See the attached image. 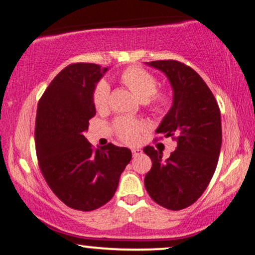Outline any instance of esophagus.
Masks as SVG:
<instances>
[{
    "label": "esophagus",
    "mask_w": 255,
    "mask_h": 255,
    "mask_svg": "<svg viewBox=\"0 0 255 255\" xmlns=\"http://www.w3.org/2000/svg\"><path fill=\"white\" fill-rule=\"evenodd\" d=\"M131 154H133V157H139L140 154H142V151L140 148H133L131 150Z\"/></svg>",
    "instance_id": "esophagus-1"
}]
</instances>
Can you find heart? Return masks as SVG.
<instances>
[{"label":"heart","mask_w":255,"mask_h":255,"mask_svg":"<svg viewBox=\"0 0 255 255\" xmlns=\"http://www.w3.org/2000/svg\"><path fill=\"white\" fill-rule=\"evenodd\" d=\"M120 80L128 87L152 114L160 115L165 113L171 102V95L166 90H157L158 80L153 74L139 67L126 68L120 75ZM109 85L104 80L99 81L93 90L92 102L96 110L103 111L109 105ZM113 129L120 140L126 144H135L140 134L145 129V125L137 120L118 118L113 122Z\"/></svg>","instance_id":"1"}]
</instances>
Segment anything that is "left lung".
<instances>
[{
  "label": "left lung",
  "mask_w": 255,
  "mask_h": 255,
  "mask_svg": "<svg viewBox=\"0 0 255 255\" xmlns=\"http://www.w3.org/2000/svg\"><path fill=\"white\" fill-rule=\"evenodd\" d=\"M147 64L171 84L172 107L156 133L171 136L177 147L166 160L152 146L144 148L152 160L145 188L158 205L178 211L201 197L215 174L222 145L221 111L211 90L189 66L175 60Z\"/></svg>",
  "instance_id": "1"
}]
</instances>
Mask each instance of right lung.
<instances>
[{
    "label": "right lung",
    "instance_id": "obj_1",
    "mask_svg": "<svg viewBox=\"0 0 255 255\" xmlns=\"http://www.w3.org/2000/svg\"><path fill=\"white\" fill-rule=\"evenodd\" d=\"M107 71L95 63L69 64L38 102L34 140L40 171L54 194L79 211L107 204L131 159L127 147L110 142L96 150L84 136L96 115L93 90Z\"/></svg>",
    "mask_w": 255,
    "mask_h": 255
}]
</instances>
